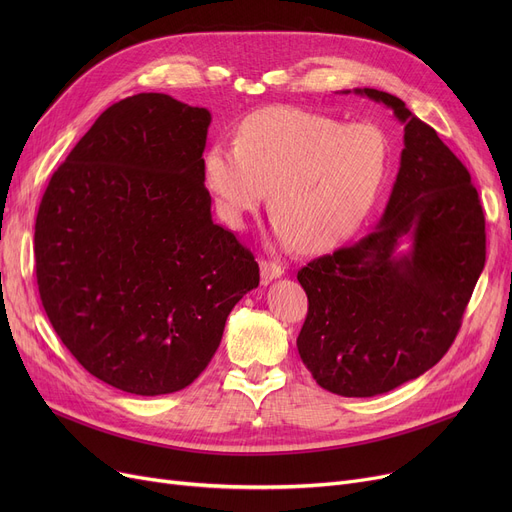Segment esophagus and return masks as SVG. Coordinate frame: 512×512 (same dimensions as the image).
I'll use <instances>...</instances> for the list:
<instances>
[{
	"instance_id": "34e87169",
	"label": "esophagus",
	"mask_w": 512,
	"mask_h": 512,
	"mask_svg": "<svg viewBox=\"0 0 512 512\" xmlns=\"http://www.w3.org/2000/svg\"><path fill=\"white\" fill-rule=\"evenodd\" d=\"M259 265H261V280L263 282H272V280H276L284 274V267L276 261H265L263 259Z\"/></svg>"
}]
</instances>
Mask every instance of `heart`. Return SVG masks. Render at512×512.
I'll return each instance as SVG.
<instances>
[{"label":"heart","mask_w":512,"mask_h":512,"mask_svg":"<svg viewBox=\"0 0 512 512\" xmlns=\"http://www.w3.org/2000/svg\"><path fill=\"white\" fill-rule=\"evenodd\" d=\"M386 132L299 107H270L238 124L234 145L203 155L205 184L228 226L242 230L270 191L274 234L284 249H336L351 238L384 186Z\"/></svg>","instance_id":"obj_1"}]
</instances>
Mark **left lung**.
<instances>
[{"instance_id":"1","label":"left lung","mask_w":512,"mask_h":512,"mask_svg":"<svg viewBox=\"0 0 512 512\" xmlns=\"http://www.w3.org/2000/svg\"><path fill=\"white\" fill-rule=\"evenodd\" d=\"M355 93L390 107L405 149L375 232L299 270L309 311L297 346L321 388L365 398L448 353L486 263V218L469 170L432 126L390 93ZM402 237L409 254L395 251Z\"/></svg>"}]
</instances>
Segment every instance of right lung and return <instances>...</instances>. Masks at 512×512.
Wrapping results in <instances>:
<instances>
[{
  "mask_svg": "<svg viewBox=\"0 0 512 512\" xmlns=\"http://www.w3.org/2000/svg\"><path fill=\"white\" fill-rule=\"evenodd\" d=\"M211 114L164 93L126 97L53 172L35 224L43 309L74 359L118 390L193 384L234 305L259 286L253 253L211 220Z\"/></svg>",
  "mask_w": 512,
  "mask_h": 512,
  "instance_id": "right-lung-1",
  "label": "right lung"
}]
</instances>
